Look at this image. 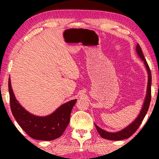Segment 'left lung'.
<instances>
[{
  "label": "left lung",
  "instance_id": "1",
  "mask_svg": "<svg viewBox=\"0 0 159 159\" xmlns=\"http://www.w3.org/2000/svg\"><path fill=\"white\" fill-rule=\"evenodd\" d=\"M136 51L139 57L141 58V60L144 62V64L145 66V68L147 69L148 72V86H147V93L145 95L144 103H143V106L141 109L140 114L138 116V117L134 119L133 122H132L129 125H128L127 127H125V129H121V131L116 132H109L105 130L102 129L101 128H100L98 126L96 125L95 124V127L98 132L102 138L104 139H107L109 140H122L125 139L129 138L130 136H132L133 134L137 129H138V127H140V125L142 123L143 119L145 118V115H146L148 110L150 103H151V72L150 70V68L148 66V64L145 60V58L143 56L142 49L139 44H137L136 46Z\"/></svg>",
  "mask_w": 159,
  "mask_h": 159
}]
</instances>
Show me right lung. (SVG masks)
Wrapping results in <instances>:
<instances>
[{
  "label": "right lung",
  "mask_w": 159,
  "mask_h": 159,
  "mask_svg": "<svg viewBox=\"0 0 159 159\" xmlns=\"http://www.w3.org/2000/svg\"><path fill=\"white\" fill-rule=\"evenodd\" d=\"M10 106L13 116L19 126L32 138L39 140H53L61 136L70 120V115L77 99L62 104L55 111L45 116L32 114L21 106L13 92L8 79Z\"/></svg>",
  "instance_id": "1"
}]
</instances>
